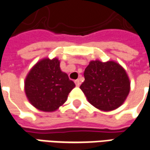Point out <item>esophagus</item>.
Returning <instances> with one entry per match:
<instances>
[{
  "label": "esophagus",
  "instance_id": "34e87169",
  "mask_svg": "<svg viewBox=\"0 0 150 150\" xmlns=\"http://www.w3.org/2000/svg\"><path fill=\"white\" fill-rule=\"evenodd\" d=\"M75 83L77 87H79V86L80 85V81H79V79H76V80H75Z\"/></svg>",
  "mask_w": 150,
  "mask_h": 150
}]
</instances>
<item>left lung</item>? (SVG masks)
Instances as JSON below:
<instances>
[{"label":"left lung","mask_w":150,"mask_h":150,"mask_svg":"<svg viewBox=\"0 0 150 150\" xmlns=\"http://www.w3.org/2000/svg\"><path fill=\"white\" fill-rule=\"evenodd\" d=\"M85 80L80 86L88 102L105 112L119 108L130 91L125 70L114 61H91L84 71Z\"/></svg>","instance_id":"obj_1"}]
</instances>
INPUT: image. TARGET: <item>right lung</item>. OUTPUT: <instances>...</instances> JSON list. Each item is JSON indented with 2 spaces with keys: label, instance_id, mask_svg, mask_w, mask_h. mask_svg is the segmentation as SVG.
<instances>
[{
  "label": "right lung",
  "instance_id": "right-lung-1",
  "mask_svg": "<svg viewBox=\"0 0 150 150\" xmlns=\"http://www.w3.org/2000/svg\"><path fill=\"white\" fill-rule=\"evenodd\" d=\"M75 87L60 69L58 59H43L31 69L25 78V91L30 104L43 112L57 110L67 100Z\"/></svg>",
  "mask_w": 150,
  "mask_h": 150
}]
</instances>
